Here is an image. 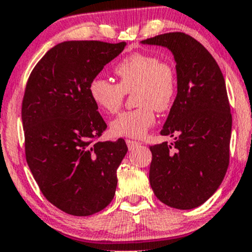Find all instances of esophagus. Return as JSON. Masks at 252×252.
I'll return each instance as SVG.
<instances>
[{
    "label": "esophagus",
    "instance_id": "34e87169",
    "mask_svg": "<svg viewBox=\"0 0 252 252\" xmlns=\"http://www.w3.org/2000/svg\"><path fill=\"white\" fill-rule=\"evenodd\" d=\"M126 146H128L129 149H132V148L137 147V146L141 145L139 141H134V140H126Z\"/></svg>",
    "mask_w": 252,
    "mask_h": 252
}]
</instances>
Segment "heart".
<instances>
[{
	"instance_id": "1",
	"label": "heart",
	"mask_w": 252,
	"mask_h": 252,
	"mask_svg": "<svg viewBox=\"0 0 252 252\" xmlns=\"http://www.w3.org/2000/svg\"><path fill=\"white\" fill-rule=\"evenodd\" d=\"M118 84L96 76L90 82L88 92L99 110L116 113L126 94H134L137 109L120 113L110 124L116 137L145 136L156 123L154 109L164 112L172 106L177 92L175 69L168 62L149 54L136 52L122 60L115 68Z\"/></svg>"
}]
</instances>
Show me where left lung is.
<instances>
[{
    "mask_svg": "<svg viewBox=\"0 0 252 252\" xmlns=\"http://www.w3.org/2000/svg\"><path fill=\"white\" fill-rule=\"evenodd\" d=\"M141 44L170 50L177 73V95L160 131L175 141L149 147V183L166 206L196 208L217 191L228 167L232 115L225 79L208 50L185 33Z\"/></svg>",
    "mask_w": 252,
    "mask_h": 252,
    "instance_id": "1",
    "label": "left lung"
}]
</instances>
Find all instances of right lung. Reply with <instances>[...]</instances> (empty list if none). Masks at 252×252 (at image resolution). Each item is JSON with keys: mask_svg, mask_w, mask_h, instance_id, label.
I'll return each mask as SVG.
<instances>
[{"mask_svg": "<svg viewBox=\"0 0 252 252\" xmlns=\"http://www.w3.org/2000/svg\"><path fill=\"white\" fill-rule=\"evenodd\" d=\"M126 44L68 40L50 49L26 85L25 151L40 191L67 214L88 217L112 201L126 141L94 142L107 128L90 82Z\"/></svg>", "mask_w": 252, "mask_h": 252, "instance_id": "obj_1", "label": "right lung"}]
</instances>
